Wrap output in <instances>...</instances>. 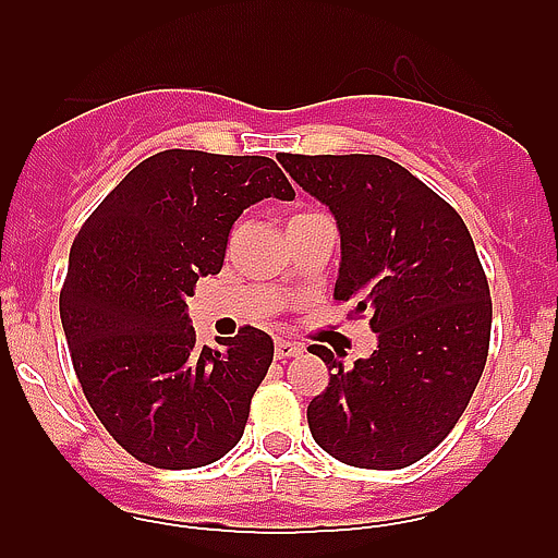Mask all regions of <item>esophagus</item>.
<instances>
[{
    "instance_id": "34e87169",
    "label": "esophagus",
    "mask_w": 558,
    "mask_h": 558,
    "mask_svg": "<svg viewBox=\"0 0 558 558\" xmlns=\"http://www.w3.org/2000/svg\"><path fill=\"white\" fill-rule=\"evenodd\" d=\"M300 353H302L300 342L275 340V356H278V359H291V356H300Z\"/></svg>"
}]
</instances>
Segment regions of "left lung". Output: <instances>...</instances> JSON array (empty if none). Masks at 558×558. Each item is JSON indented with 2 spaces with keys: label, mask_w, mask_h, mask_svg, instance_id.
I'll return each mask as SVG.
<instances>
[{
  "label": "left lung",
  "mask_w": 558,
  "mask_h": 558,
  "mask_svg": "<svg viewBox=\"0 0 558 558\" xmlns=\"http://www.w3.org/2000/svg\"><path fill=\"white\" fill-rule=\"evenodd\" d=\"M340 229L335 300L369 315L378 348L351 369L311 345L329 386L307 404L337 461L402 470L435 451L470 404L492 337V294L459 213L386 156L280 154Z\"/></svg>",
  "instance_id": "left-lung-1"
}]
</instances>
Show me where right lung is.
I'll return each instance as SVG.
<instances>
[{
  "label": "right lung",
  "instance_id": "right-lung-1",
  "mask_svg": "<svg viewBox=\"0 0 558 558\" xmlns=\"http://www.w3.org/2000/svg\"><path fill=\"white\" fill-rule=\"evenodd\" d=\"M294 199L267 156L161 150L88 216L59 296L72 367L112 440L161 470H194L243 437L272 337L243 326L199 345L185 300L218 275L245 207Z\"/></svg>",
  "mask_w": 558,
  "mask_h": 558
}]
</instances>
